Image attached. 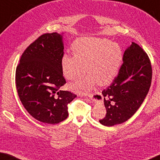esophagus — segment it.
Here are the masks:
<instances>
[{"label": "esophagus", "mask_w": 160, "mask_h": 160, "mask_svg": "<svg viewBox=\"0 0 160 160\" xmlns=\"http://www.w3.org/2000/svg\"><path fill=\"white\" fill-rule=\"evenodd\" d=\"M87 99H90V100H92L93 99H94V94H91V95L90 96V97H88H88H87V98H86Z\"/></svg>", "instance_id": "esophagus-1"}]
</instances>
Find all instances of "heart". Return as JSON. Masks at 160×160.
I'll return each instance as SVG.
<instances>
[{"instance_id": "heart-1", "label": "heart", "mask_w": 160, "mask_h": 160, "mask_svg": "<svg viewBox=\"0 0 160 160\" xmlns=\"http://www.w3.org/2000/svg\"><path fill=\"white\" fill-rule=\"evenodd\" d=\"M74 56L64 54L61 69L66 79L75 80L86 72L90 75L78 80L71 89L80 94H87L97 83L109 85L116 77L123 61L120 46L104 38L83 37L75 41L72 47Z\"/></svg>"}]
</instances>
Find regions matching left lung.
<instances>
[{
    "instance_id": "1",
    "label": "left lung",
    "mask_w": 160,
    "mask_h": 160,
    "mask_svg": "<svg viewBox=\"0 0 160 160\" xmlns=\"http://www.w3.org/2000/svg\"><path fill=\"white\" fill-rule=\"evenodd\" d=\"M123 62L117 77L102 92L107 114L99 122L105 126L121 124L132 117L150 88L151 63L140 46L132 42L125 50Z\"/></svg>"
}]
</instances>
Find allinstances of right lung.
I'll return each mask as SVG.
<instances>
[{"label": "right lung", "instance_id": "right-lung-1", "mask_svg": "<svg viewBox=\"0 0 160 160\" xmlns=\"http://www.w3.org/2000/svg\"><path fill=\"white\" fill-rule=\"evenodd\" d=\"M63 33L44 34L26 48L16 68L18 96L32 117L56 124L68 116V104L77 96L60 90L66 83L61 69Z\"/></svg>", "mask_w": 160, "mask_h": 160}]
</instances>
